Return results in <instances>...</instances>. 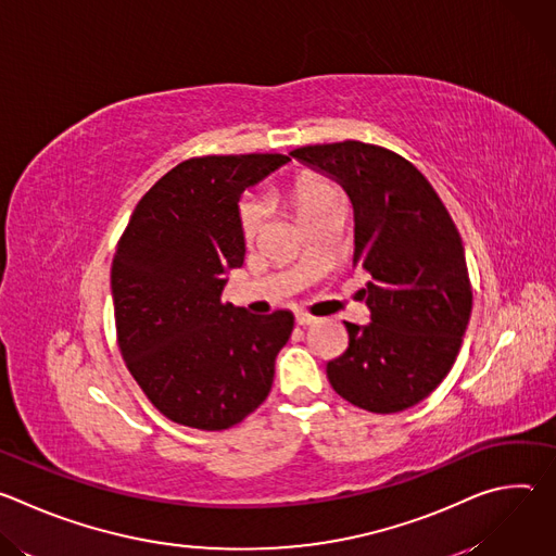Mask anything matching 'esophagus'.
Masks as SVG:
<instances>
[{
  "label": "esophagus",
  "instance_id": "34e87169",
  "mask_svg": "<svg viewBox=\"0 0 556 556\" xmlns=\"http://www.w3.org/2000/svg\"><path fill=\"white\" fill-rule=\"evenodd\" d=\"M294 321H296V326H312V324H316L314 316L307 314V312H296L294 314Z\"/></svg>",
  "mask_w": 556,
  "mask_h": 556
}]
</instances>
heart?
<instances>
[{
  "label": "heart",
  "mask_w": 556,
  "mask_h": 556,
  "mask_svg": "<svg viewBox=\"0 0 556 556\" xmlns=\"http://www.w3.org/2000/svg\"><path fill=\"white\" fill-rule=\"evenodd\" d=\"M286 198H288L294 215L299 217V222H303L312 213H316L319 208H324L326 204H330L332 200H339V193L326 180L309 176V174H301L286 189ZM264 215H266V208L260 200L251 198L242 204L240 224H242V230H244L247 237H253L257 232V228L262 226Z\"/></svg>",
  "instance_id": "b5f03b06"
}]
</instances>
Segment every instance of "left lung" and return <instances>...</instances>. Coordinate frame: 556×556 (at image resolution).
I'll return each instance as SVG.
<instances>
[{
    "label": "left lung",
    "instance_id": "1",
    "mask_svg": "<svg viewBox=\"0 0 556 556\" xmlns=\"http://www.w3.org/2000/svg\"><path fill=\"white\" fill-rule=\"evenodd\" d=\"M339 182L354 208V266L369 324H345L350 345L328 363L348 403L399 414L451 371L468 326L472 292L462 237L429 180L403 155L345 140L290 151Z\"/></svg>",
    "mask_w": 556,
    "mask_h": 556
}]
</instances>
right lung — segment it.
I'll list each match as a JSON object with an SVG mask.
<instances>
[{"label":"right lung","instance_id":"obj_1","mask_svg":"<svg viewBox=\"0 0 556 556\" xmlns=\"http://www.w3.org/2000/svg\"><path fill=\"white\" fill-rule=\"evenodd\" d=\"M283 153L204 155L180 163L138 202L112 264L118 348L169 420L222 431L270 393L290 309L251 314L222 303L247 240L242 193L288 165Z\"/></svg>","mask_w":556,"mask_h":556}]
</instances>
